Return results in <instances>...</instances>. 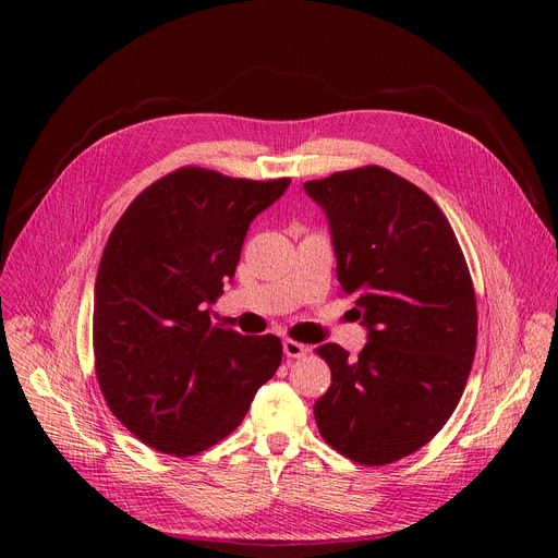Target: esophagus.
<instances>
[{"label": "esophagus", "instance_id": "34e87169", "mask_svg": "<svg viewBox=\"0 0 558 558\" xmlns=\"http://www.w3.org/2000/svg\"><path fill=\"white\" fill-rule=\"evenodd\" d=\"M282 350H284V355L291 357V360L305 357V355L310 353L307 345H303L301 341H294V339H284V341H282Z\"/></svg>", "mask_w": 558, "mask_h": 558}]
</instances>
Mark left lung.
Here are the masks:
<instances>
[{
  "mask_svg": "<svg viewBox=\"0 0 558 558\" xmlns=\"http://www.w3.org/2000/svg\"><path fill=\"white\" fill-rule=\"evenodd\" d=\"M305 192L330 219L339 291L368 328L357 360L316 348L332 385L314 418L339 454L387 465L429 444L461 400L477 348L473 278L441 208L402 175L366 165Z\"/></svg>",
  "mask_w": 558,
  "mask_h": 558,
  "instance_id": "obj_1",
  "label": "left lung"
}]
</instances>
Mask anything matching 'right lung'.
I'll use <instances>...</instances> for the list:
<instances>
[{
	"label": "right lung",
	"instance_id": "obj_1",
	"mask_svg": "<svg viewBox=\"0 0 558 558\" xmlns=\"http://www.w3.org/2000/svg\"><path fill=\"white\" fill-rule=\"evenodd\" d=\"M289 179L248 181L181 167L114 223L95 282L93 350L110 412L171 457L213 448L244 421L282 362L276 335L213 328L255 215Z\"/></svg>",
	"mask_w": 558,
	"mask_h": 558
}]
</instances>
